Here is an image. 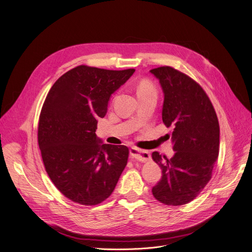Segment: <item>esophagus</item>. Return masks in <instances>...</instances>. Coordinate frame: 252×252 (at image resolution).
<instances>
[{"instance_id":"esophagus-1","label":"esophagus","mask_w":252,"mask_h":252,"mask_svg":"<svg viewBox=\"0 0 252 252\" xmlns=\"http://www.w3.org/2000/svg\"><path fill=\"white\" fill-rule=\"evenodd\" d=\"M129 154L131 156V158L138 159L140 162H147L151 159V155L149 152L144 151V150H140L136 148H131L129 150Z\"/></svg>"}]
</instances>
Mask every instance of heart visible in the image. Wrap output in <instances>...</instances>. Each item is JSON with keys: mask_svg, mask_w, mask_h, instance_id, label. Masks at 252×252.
Returning a JSON list of instances; mask_svg holds the SVG:
<instances>
[{"mask_svg": "<svg viewBox=\"0 0 252 252\" xmlns=\"http://www.w3.org/2000/svg\"><path fill=\"white\" fill-rule=\"evenodd\" d=\"M142 90H154V87L151 84V82H149L148 80H144L140 83L138 88V91H142Z\"/></svg>", "mask_w": 252, "mask_h": 252, "instance_id": "heart-1", "label": "heart"}]
</instances>
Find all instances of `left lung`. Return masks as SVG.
I'll return each mask as SVG.
<instances>
[{
  "label": "left lung",
  "mask_w": 252,
  "mask_h": 252,
  "mask_svg": "<svg viewBox=\"0 0 252 252\" xmlns=\"http://www.w3.org/2000/svg\"><path fill=\"white\" fill-rule=\"evenodd\" d=\"M164 93L162 119L173 126L175 155L168 158L152 154L162 169V178L153 187L154 197L166 205L191 202L207 185L219 153V123L215 109L203 88L173 67L150 70Z\"/></svg>",
  "instance_id": "obj_1"
}]
</instances>
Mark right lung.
I'll list each match as a JSON object with an SVG mask.
<instances>
[{"label": "right lung", "mask_w": 252, "mask_h": 252, "mask_svg": "<svg viewBox=\"0 0 252 252\" xmlns=\"http://www.w3.org/2000/svg\"><path fill=\"white\" fill-rule=\"evenodd\" d=\"M133 72L80 65L58 78L44 101L38 144L45 170L75 203L93 206L104 201L126 166L127 147L103 144L95 130L111 94Z\"/></svg>", "instance_id": "1"}]
</instances>
